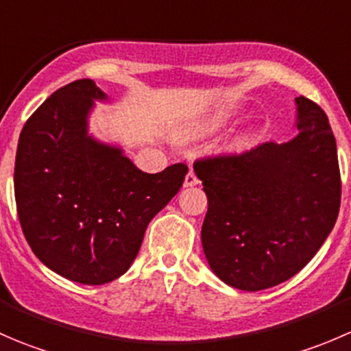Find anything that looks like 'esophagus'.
Masks as SVG:
<instances>
[{
    "label": "esophagus",
    "instance_id": "1",
    "mask_svg": "<svg viewBox=\"0 0 351 351\" xmlns=\"http://www.w3.org/2000/svg\"><path fill=\"white\" fill-rule=\"evenodd\" d=\"M195 185H198V178L195 176V173L190 171L189 175L185 176V182H183V186H185V189H190V186H195Z\"/></svg>",
    "mask_w": 351,
    "mask_h": 351
}]
</instances>
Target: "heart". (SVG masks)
<instances>
[{
	"mask_svg": "<svg viewBox=\"0 0 351 351\" xmlns=\"http://www.w3.org/2000/svg\"><path fill=\"white\" fill-rule=\"evenodd\" d=\"M234 115L236 113L231 112V110H214V112L197 117L189 125L180 130V139L190 141L198 139V137L212 136V134L219 132L224 127H228L232 122V119H234Z\"/></svg>",
	"mask_w": 351,
	"mask_h": 351,
	"instance_id": "heart-1",
	"label": "heart"
}]
</instances>
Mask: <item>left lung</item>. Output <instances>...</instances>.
Returning a JSON list of instances; mask_svg holds the SVG:
<instances>
[{"mask_svg":"<svg viewBox=\"0 0 351 351\" xmlns=\"http://www.w3.org/2000/svg\"><path fill=\"white\" fill-rule=\"evenodd\" d=\"M295 136L193 166L208 208L202 246L224 284L247 292L299 274L335 228L341 198L326 113L295 98Z\"/></svg>","mask_w":351,"mask_h":351,"instance_id":"8db88e82","label":"left lung"}]
</instances>
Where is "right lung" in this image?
<instances>
[{
  "label": "right lung",
  "mask_w": 351,
  "mask_h": 351,
  "mask_svg": "<svg viewBox=\"0 0 351 351\" xmlns=\"http://www.w3.org/2000/svg\"><path fill=\"white\" fill-rule=\"evenodd\" d=\"M93 80L52 93L27 120L15 161L20 224L35 256L67 280L104 285L136 260L151 219L178 193L189 168L144 173L120 144L90 132Z\"/></svg>",
  "instance_id": "add662e5"
}]
</instances>
